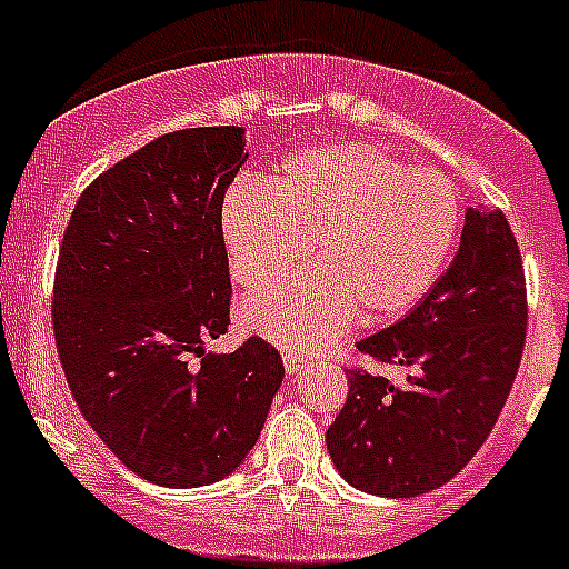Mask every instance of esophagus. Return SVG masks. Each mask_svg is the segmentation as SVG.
Returning a JSON list of instances; mask_svg holds the SVG:
<instances>
[{"label":"esophagus","instance_id":"34e87169","mask_svg":"<svg viewBox=\"0 0 569 569\" xmlns=\"http://www.w3.org/2000/svg\"><path fill=\"white\" fill-rule=\"evenodd\" d=\"M283 368L289 376H297L302 368V359L295 357V353H283Z\"/></svg>","mask_w":569,"mask_h":569}]
</instances>
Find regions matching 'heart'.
Segmentation results:
<instances>
[{
    "label": "heart",
    "instance_id": "heart-1",
    "mask_svg": "<svg viewBox=\"0 0 569 569\" xmlns=\"http://www.w3.org/2000/svg\"><path fill=\"white\" fill-rule=\"evenodd\" d=\"M460 224L455 188L410 171L370 142H337L289 159L283 173L241 179L221 210L232 278L260 289L300 267L315 274L247 297L249 331L289 350L333 342L362 315L405 317L432 289Z\"/></svg>",
    "mask_w": 569,
    "mask_h": 569
}]
</instances>
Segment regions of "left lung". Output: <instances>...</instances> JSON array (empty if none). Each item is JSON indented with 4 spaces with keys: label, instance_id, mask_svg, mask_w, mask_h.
Listing matches in <instances>:
<instances>
[{
    "label": "left lung",
    "instance_id": "1",
    "mask_svg": "<svg viewBox=\"0 0 569 569\" xmlns=\"http://www.w3.org/2000/svg\"><path fill=\"white\" fill-rule=\"evenodd\" d=\"M528 291L502 210H469L452 267L396 326L362 339L405 381L348 370V401L326 432L339 475L359 491L418 497L452 480L500 418L517 379Z\"/></svg>",
    "mask_w": 569,
    "mask_h": 569
}]
</instances>
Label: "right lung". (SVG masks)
<instances>
[{
    "mask_svg": "<svg viewBox=\"0 0 569 569\" xmlns=\"http://www.w3.org/2000/svg\"><path fill=\"white\" fill-rule=\"evenodd\" d=\"M243 129L151 140L81 193L58 249L52 333L78 410L142 480L196 488L230 475L283 381L260 337L204 345L230 326L221 204Z\"/></svg>",
    "mask_w": 569,
    "mask_h": 569,
    "instance_id": "right-lung-1",
    "label": "right lung"
}]
</instances>
